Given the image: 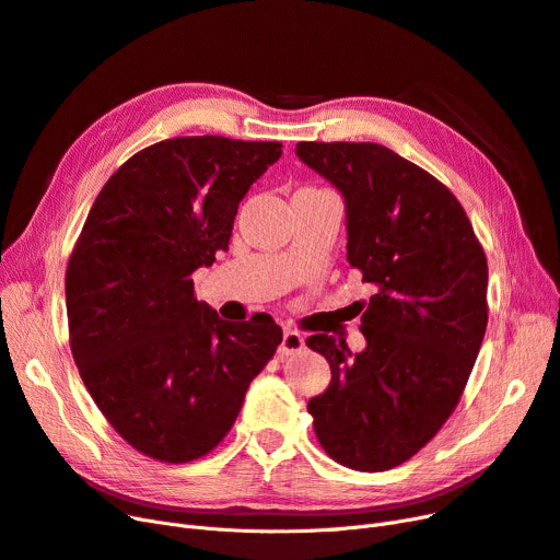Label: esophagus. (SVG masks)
<instances>
[{
	"instance_id": "esophagus-1",
	"label": "esophagus",
	"mask_w": 560,
	"mask_h": 560,
	"mask_svg": "<svg viewBox=\"0 0 560 560\" xmlns=\"http://www.w3.org/2000/svg\"><path fill=\"white\" fill-rule=\"evenodd\" d=\"M304 349V336L295 329H285L283 331V340L279 345V351L283 357H290V354H298V351Z\"/></svg>"
}]
</instances>
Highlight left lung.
Wrapping results in <instances>:
<instances>
[{
  "instance_id": "obj_1",
  "label": "left lung",
  "mask_w": 560,
  "mask_h": 560,
  "mask_svg": "<svg viewBox=\"0 0 560 560\" xmlns=\"http://www.w3.org/2000/svg\"><path fill=\"white\" fill-rule=\"evenodd\" d=\"M295 152L342 192L347 260L374 285L363 351L327 334L306 340L331 365L308 413L336 463L384 472L416 456L460 401L488 325V260L452 190L388 147L298 142Z\"/></svg>"
}]
</instances>
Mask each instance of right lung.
Wrapping results in <instances>:
<instances>
[{
	"instance_id": "obj_1",
	"label": "right lung",
	"mask_w": 560,
	"mask_h": 560,
	"mask_svg": "<svg viewBox=\"0 0 560 560\" xmlns=\"http://www.w3.org/2000/svg\"><path fill=\"white\" fill-rule=\"evenodd\" d=\"M281 142L182 136L144 147L104 184L66 270L70 349L102 416L140 454L188 463L215 450L277 322L231 325L190 275L229 249L249 186Z\"/></svg>"
}]
</instances>
